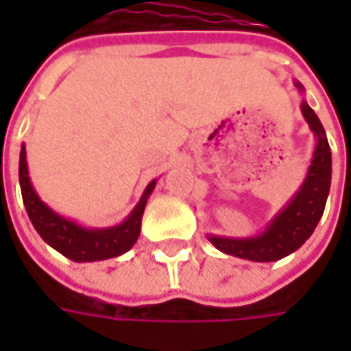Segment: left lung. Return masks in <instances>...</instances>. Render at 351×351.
Returning <instances> with one entry per match:
<instances>
[{"label":"left lung","instance_id":"obj_1","mask_svg":"<svg viewBox=\"0 0 351 351\" xmlns=\"http://www.w3.org/2000/svg\"><path fill=\"white\" fill-rule=\"evenodd\" d=\"M293 84L299 89V93H303L304 88L299 82H293ZM301 113L317 138L313 160L306 169L301 187L260 234L246 236V238L207 236L210 244L217 250H221L228 256L250 260V262H277L301 248L315 232L318 221L324 213L328 193H330L332 154L324 127L317 113L308 107V103L304 99L301 103Z\"/></svg>","mask_w":351,"mask_h":351}]
</instances>
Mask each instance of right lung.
I'll return each instance as SVG.
<instances>
[{"label": "right lung", "instance_id": "1", "mask_svg": "<svg viewBox=\"0 0 351 351\" xmlns=\"http://www.w3.org/2000/svg\"><path fill=\"white\" fill-rule=\"evenodd\" d=\"M19 183L23 203H25V209L34 230L40 234L48 246L60 252L62 256L70 258L72 262H101V260L117 258L132 248L141 234L146 201L156 187V180L146 185L141 201L121 224L107 226V228H86L72 219L58 215L56 210L50 209L45 201H40L29 178L25 144L21 146L19 156Z\"/></svg>", "mask_w": 351, "mask_h": 351}]
</instances>
